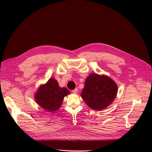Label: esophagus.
I'll list each match as a JSON object with an SVG mask.
<instances>
[{"label":"esophagus","mask_w":152,"mask_h":152,"mask_svg":"<svg viewBox=\"0 0 152 152\" xmlns=\"http://www.w3.org/2000/svg\"><path fill=\"white\" fill-rule=\"evenodd\" d=\"M77 92H78V89H77V88H76V89H75L74 90L72 91V92L74 93V94H76Z\"/></svg>","instance_id":"obj_1"}]
</instances>
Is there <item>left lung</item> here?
<instances>
[{
    "mask_svg": "<svg viewBox=\"0 0 152 152\" xmlns=\"http://www.w3.org/2000/svg\"><path fill=\"white\" fill-rule=\"evenodd\" d=\"M118 86L107 76L92 73L87 77L81 94L91 108L100 111L108 107L116 98Z\"/></svg>",
    "mask_w": 152,
    "mask_h": 152,
    "instance_id": "obj_1",
    "label": "left lung"
}]
</instances>
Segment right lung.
I'll return each instance as SVG.
<instances>
[{
  "instance_id": "obj_1",
  "label": "right lung",
  "mask_w": 152,
  "mask_h": 152,
  "mask_svg": "<svg viewBox=\"0 0 152 152\" xmlns=\"http://www.w3.org/2000/svg\"><path fill=\"white\" fill-rule=\"evenodd\" d=\"M69 94L66 87H60L57 81L50 78L39 87L34 99L40 107L47 111L53 112L61 107L64 97Z\"/></svg>"
}]
</instances>
